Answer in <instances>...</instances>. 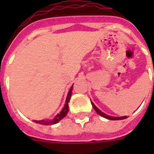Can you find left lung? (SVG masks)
I'll use <instances>...</instances> for the list:
<instances>
[{
  "label": "left lung",
  "instance_id": "left-lung-1",
  "mask_svg": "<svg viewBox=\"0 0 154 154\" xmlns=\"http://www.w3.org/2000/svg\"><path fill=\"white\" fill-rule=\"evenodd\" d=\"M92 105H93V107H94V109H95V111H96L97 113H98L100 116H101V117H105V118H106V119H109V120H112V121H117V120H123V119H125L126 118V116H123V117H112V116H109V115H107L105 114V113H104V112H102V111H101V110L99 109L97 107L96 105H94V103L92 102Z\"/></svg>",
  "mask_w": 154,
  "mask_h": 154
}]
</instances>
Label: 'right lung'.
<instances>
[{"label":"right lung","instance_id":"add662e5","mask_svg":"<svg viewBox=\"0 0 154 154\" xmlns=\"http://www.w3.org/2000/svg\"><path fill=\"white\" fill-rule=\"evenodd\" d=\"M72 87H73V85H72V87L70 88L69 91L68 93L67 97H66V100H65V104L64 108L62 109V110L60 111V113H58L55 116V117L52 118V119H45V120H33L34 122L37 123V124L41 125H54L57 124V122H59L61 119H63L64 117L66 116V114L69 112V105L68 103L69 102V100L71 98V95H72Z\"/></svg>","mask_w":154,"mask_h":154}]
</instances>
